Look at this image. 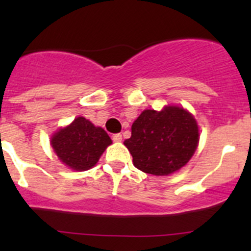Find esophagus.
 <instances>
[{
	"label": "esophagus",
	"mask_w": 251,
	"mask_h": 251,
	"mask_svg": "<svg viewBox=\"0 0 251 251\" xmlns=\"http://www.w3.org/2000/svg\"><path fill=\"white\" fill-rule=\"evenodd\" d=\"M113 141L114 142H121L123 141V136H121L120 133H115V135H113Z\"/></svg>",
	"instance_id": "obj_1"
}]
</instances>
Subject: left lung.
I'll return each instance as SVG.
<instances>
[{
  "label": "left lung",
  "instance_id": "obj_1",
  "mask_svg": "<svg viewBox=\"0 0 251 251\" xmlns=\"http://www.w3.org/2000/svg\"><path fill=\"white\" fill-rule=\"evenodd\" d=\"M198 143L199 128L194 116L175 105L160 111H142L132 124L131 137L124 142L133 165L155 176H168L183 168Z\"/></svg>",
  "mask_w": 251,
  "mask_h": 251
}]
</instances>
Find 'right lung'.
<instances>
[{
	"instance_id": "right-lung-1",
	"label": "right lung",
	"mask_w": 251,
	"mask_h": 251,
	"mask_svg": "<svg viewBox=\"0 0 251 251\" xmlns=\"http://www.w3.org/2000/svg\"><path fill=\"white\" fill-rule=\"evenodd\" d=\"M110 144L108 133L83 116H78L50 138V146L58 159L68 168L76 171L93 168Z\"/></svg>"
}]
</instances>
